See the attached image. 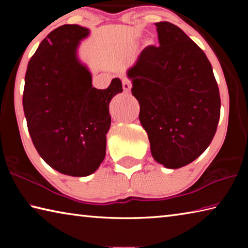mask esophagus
<instances>
[{
	"mask_svg": "<svg viewBox=\"0 0 248 248\" xmlns=\"http://www.w3.org/2000/svg\"><path fill=\"white\" fill-rule=\"evenodd\" d=\"M131 87H132L131 81H129V79H124V81H123V89H124L125 93H129V92L131 91Z\"/></svg>",
	"mask_w": 248,
	"mask_h": 248,
	"instance_id": "34e87169",
	"label": "esophagus"
}]
</instances>
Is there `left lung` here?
<instances>
[{
  "mask_svg": "<svg viewBox=\"0 0 248 248\" xmlns=\"http://www.w3.org/2000/svg\"><path fill=\"white\" fill-rule=\"evenodd\" d=\"M155 26L159 46L142 50L127 75L153 158L175 170L195 161L211 143L221 99L202 50L176 25Z\"/></svg>",
  "mask_w": 248,
  "mask_h": 248,
  "instance_id": "1",
  "label": "left lung"
}]
</instances>
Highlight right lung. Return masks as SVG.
<instances>
[{
    "label": "right lung",
    "instance_id": "right-lung-1",
    "mask_svg": "<svg viewBox=\"0 0 248 248\" xmlns=\"http://www.w3.org/2000/svg\"><path fill=\"white\" fill-rule=\"evenodd\" d=\"M90 29L62 25L41 41L28 62L23 107L37 152L59 173L84 177L106 155L109 103L123 92L116 78L106 90L92 85V74L78 58Z\"/></svg>",
    "mask_w": 248,
    "mask_h": 248
}]
</instances>
